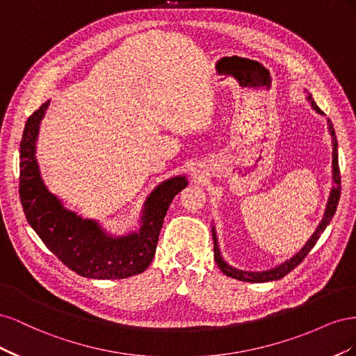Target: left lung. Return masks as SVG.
Segmentation results:
<instances>
[{
	"label": "left lung",
	"mask_w": 356,
	"mask_h": 356,
	"mask_svg": "<svg viewBox=\"0 0 356 356\" xmlns=\"http://www.w3.org/2000/svg\"><path fill=\"white\" fill-rule=\"evenodd\" d=\"M307 101L310 102L312 108H314L318 114H324L321 110L319 106L315 104L314 98H312V95L307 92ZM328 124V132L331 135V143H332V187L330 191V196H328V202H327V207H325V212H324V217H322L321 222L318 224L316 230L314 232V234L310 236V239L305 243V246L301 248V250L289 258V260H285L282 264H279L270 270H263V272H245V270H239V268H234L232 266H229L227 263L224 261V258L221 255L220 251V246H218V239H217V232H215V227H212V239H213V258L215 261H217L218 267L221 268V272L224 275H227L230 277L238 279V281H243V282H270V281H277V279L284 277L285 275H288L293 268H296L301 261L305 260V257L309 254V251L314 248L318 242V239L321 238V234L324 233V230L327 229V225L330 224V221L332 220L334 213H336L337 209V204H339V199H340V169H339V153H337V138H336V132H334V127L332 123L328 118L327 120Z\"/></svg>",
	"instance_id": "left-lung-1"
}]
</instances>
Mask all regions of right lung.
Segmentation results:
<instances>
[{
	"mask_svg": "<svg viewBox=\"0 0 356 356\" xmlns=\"http://www.w3.org/2000/svg\"><path fill=\"white\" fill-rule=\"evenodd\" d=\"M49 104L29 115L20 141L19 195L29 225L63 264L83 277L124 279L143 273L153 261L169 204L187 187V178L172 177L149 193L136 232L106 233L98 221L81 218L63 207L41 178L35 145Z\"/></svg>",
	"mask_w": 356,
	"mask_h": 356,
	"instance_id": "obj_1",
	"label": "right lung"
}]
</instances>
